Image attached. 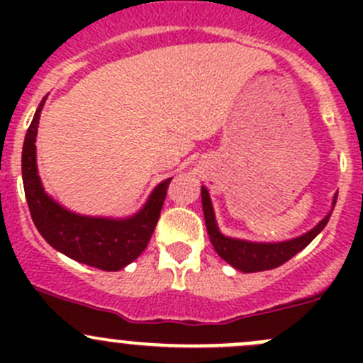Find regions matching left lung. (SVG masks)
Segmentation results:
<instances>
[{
  "label": "left lung",
  "instance_id": "left-lung-1",
  "mask_svg": "<svg viewBox=\"0 0 363 363\" xmlns=\"http://www.w3.org/2000/svg\"><path fill=\"white\" fill-rule=\"evenodd\" d=\"M335 202H337V193H335L334 200H332L330 212H328L314 228L302 233V235L295 237V239L283 240V242H252V240L235 239V237H228L225 235V233H221L218 221H216L211 195H208L207 188L202 186V208L208 239H211L216 252H218L228 265H232L233 269L240 270V272L244 274L276 269V267L283 265L288 259L294 258L296 252L302 251L303 247L309 246V244L313 242L314 237L327 226L332 211H334L335 207Z\"/></svg>",
  "mask_w": 363,
  "mask_h": 363
}]
</instances>
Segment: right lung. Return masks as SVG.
<instances>
[{
    "label": "right lung",
    "mask_w": 363,
    "mask_h": 363,
    "mask_svg": "<svg viewBox=\"0 0 363 363\" xmlns=\"http://www.w3.org/2000/svg\"><path fill=\"white\" fill-rule=\"evenodd\" d=\"M45 98L36 108L23 147V182L33 223L40 235L68 258L107 272L124 269L147 247L172 177L160 182L144 207L128 218L84 216L68 211L43 189L36 167L35 142Z\"/></svg>",
    "instance_id": "right-lung-1"
}]
</instances>
